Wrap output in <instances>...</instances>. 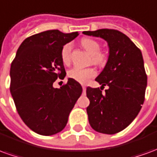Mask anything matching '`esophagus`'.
Masks as SVG:
<instances>
[{"label": "esophagus", "mask_w": 157, "mask_h": 157, "mask_svg": "<svg viewBox=\"0 0 157 157\" xmlns=\"http://www.w3.org/2000/svg\"><path fill=\"white\" fill-rule=\"evenodd\" d=\"M82 90H83V92H86V86H82Z\"/></svg>", "instance_id": "esophagus-1"}]
</instances>
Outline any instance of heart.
<instances>
[{"mask_svg":"<svg viewBox=\"0 0 157 157\" xmlns=\"http://www.w3.org/2000/svg\"><path fill=\"white\" fill-rule=\"evenodd\" d=\"M82 46L92 55V60L96 64H102L106 60V55L100 52V44L92 39L85 38L82 40ZM71 44H66L61 48L60 57L62 62L65 65H68L71 61ZM97 75L94 68H82L79 66H74L68 71V76L80 83H86L92 77Z\"/></svg>","mask_w":157,"mask_h":157,"instance_id":"obj_1","label":"heart"}]
</instances>
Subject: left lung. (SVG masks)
Here are the masks:
<instances>
[{
	"instance_id": "1",
	"label": "left lung",
	"mask_w": 157,
	"mask_h": 157,
	"mask_svg": "<svg viewBox=\"0 0 157 157\" xmlns=\"http://www.w3.org/2000/svg\"><path fill=\"white\" fill-rule=\"evenodd\" d=\"M82 33L99 37L109 45L108 61L95 79L101 89L86 88L90 101L86 113L94 130L113 135L130 124L142 108L147 86L143 56L129 38L118 30L98 29ZM104 85L109 89L102 94Z\"/></svg>"
}]
</instances>
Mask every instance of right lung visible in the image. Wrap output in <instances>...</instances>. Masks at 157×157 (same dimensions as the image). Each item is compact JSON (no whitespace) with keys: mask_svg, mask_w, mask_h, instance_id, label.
<instances>
[{"mask_svg":"<svg viewBox=\"0 0 157 157\" xmlns=\"http://www.w3.org/2000/svg\"><path fill=\"white\" fill-rule=\"evenodd\" d=\"M78 35L59 30L34 34L22 42L12 63L10 91L17 110L25 124L39 135L63 130L82 95V86L71 78L59 88L53 86L56 79L66 75L61 48Z\"/></svg>","mask_w":157,"mask_h":157,"instance_id":"right-lung-1","label":"right lung"}]
</instances>
